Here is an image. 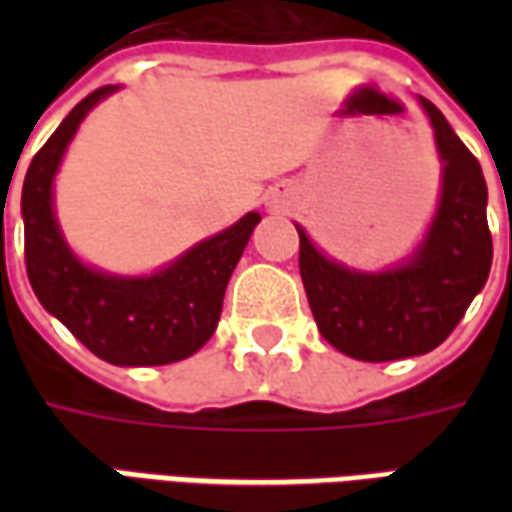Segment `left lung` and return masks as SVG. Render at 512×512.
<instances>
[{
	"label": "left lung",
	"mask_w": 512,
	"mask_h": 512,
	"mask_svg": "<svg viewBox=\"0 0 512 512\" xmlns=\"http://www.w3.org/2000/svg\"><path fill=\"white\" fill-rule=\"evenodd\" d=\"M441 158V200L425 241L403 266L365 274L321 255L299 230V271L318 329L345 356L392 362L433 351L461 323L491 271V230L485 219L480 161L428 98Z\"/></svg>",
	"instance_id": "1"
}]
</instances>
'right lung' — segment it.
<instances>
[{
  "label": "right lung",
  "mask_w": 512,
  "mask_h": 512,
  "mask_svg": "<svg viewBox=\"0 0 512 512\" xmlns=\"http://www.w3.org/2000/svg\"><path fill=\"white\" fill-rule=\"evenodd\" d=\"M115 90L106 84L73 106L29 164L21 191L27 277L40 304L98 359L120 367L169 365L197 354L216 332L224 290L260 213H246L150 277L84 266L60 233L51 183L79 123Z\"/></svg>",
  "instance_id": "right-lung-1"
}]
</instances>
